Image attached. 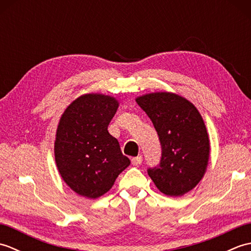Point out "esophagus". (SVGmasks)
Listing matches in <instances>:
<instances>
[{
    "instance_id": "34e87169",
    "label": "esophagus",
    "mask_w": 251,
    "mask_h": 251,
    "mask_svg": "<svg viewBox=\"0 0 251 251\" xmlns=\"http://www.w3.org/2000/svg\"><path fill=\"white\" fill-rule=\"evenodd\" d=\"M142 163V156L138 155L137 157H132L131 158V165L132 166H139V165Z\"/></svg>"
}]
</instances>
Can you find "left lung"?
<instances>
[{
  "label": "left lung",
  "instance_id": "1",
  "mask_svg": "<svg viewBox=\"0 0 251 251\" xmlns=\"http://www.w3.org/2000/svg\"><path fill=\"white\" fill-rule=\"evenodd\" d=\"M136 101L152 121L162 148L161 161L148 168V175L164 194L188 193L202 178L209 159V139L200 112L170 93L149 94Z\"/></svg>",
  "mask_w": 251,
  "mask_h": 251
}]
</instances>
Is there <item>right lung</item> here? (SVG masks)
<instances>
[{
    "label": "right lung",
    "instance_id": "add662e5",
    "mask_svg": "<svg viewBox=\"0 0 251 251\" xmlns=\"http://www.w3.org/2000/svg\"><path fill=\"white\" fill-rule=\"evenodd\" d=\"M117 106L119 102L109 96L84 95L68 106L58 125V170L75 193L88 199L106 193L130 164L108 131Z\"/></svg>",
    "mask_w": 251,
    "mask_h": 251
}]
</instances>
